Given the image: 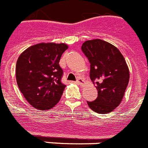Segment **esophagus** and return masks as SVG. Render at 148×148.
<instances>
[{
    "mask_svg": "<svg viewBox=\"0 0 148 148\" xmlns=\"http://www.w3.org/2000/svg\"><path fill=\"white\" fill-rule=\"evenodd\" d=\"M77 83L78 84H80V85H84L85 84V81L82 78H78L77 80Z\"/></svg>",
    "mask_w": 148,
    "mask_h": 148,
    "instance_id": "esophagus-1",
    "label": "esophagus"
}]
</instances>
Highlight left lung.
Segmentation results:
<instances>
[{"mask_svg":"<svg viewBox=\"0 0 148 148\" xmlns=\"http://www.w3.org/2000/svg\"><path fill=\"white\" fill-rule=\"evenodd\" d=\"M82 51L90 63L89 76L98 97L87 101L99 114H108L119 106L130 80V71L123 56L115 46L101 39L86 40Z\"/></svg>","mask_w":148,"mask_h":148,"instance_id":"left-lung-1","label":"left lung"}]
</instances>
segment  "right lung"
Here are the masks:
<instances>
[{"label":"right lung","mask_w":148,"mask_h":148,"mask_svg":"<svg viewBox=\"0 0 148 148\" xmlns=\"http://www.w3.org/2000/svg\"><path fill=\"white\" fill-rule=\"evenodd\" d=\"M66 43H40L28 47L18 56L17 85L26 101L38 110H49L60 100L66 86L62 84L59 66Z\"/></svg>","instance_id":"obj_1"}]
</instances>
